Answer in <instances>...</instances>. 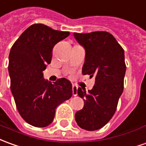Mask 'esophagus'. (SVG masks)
Returning a JSON list of instances; mask_svg holds the SVG:
<instances>
[{
  "label": "esophagus",
  "instance_id": "34e87169",
  "mask_svg": "<svg viewBox=\"0 0 146 146\" xmlns=\"http://www.w3.org/2000/svg\"><path fill=\"white\" fill-rule=\"evenodd\" d=\"M77 88H78V87H77L76 85H74V84H73V94L74 96H76V95H77Z\"/></svg>",
  "mask_w": 146,
  "mask_h": 146
}]
</instances>
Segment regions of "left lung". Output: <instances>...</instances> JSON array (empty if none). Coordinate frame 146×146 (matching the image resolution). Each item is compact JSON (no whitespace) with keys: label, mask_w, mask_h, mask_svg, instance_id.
I'll list each match as a JSON object with an SVG mask.
<instances>
[{"label":"left lung","mask_w":146,"mask_h":146,"mask_svg":"<svg viewBox=\"0 0 146 146\" xmlns=\"http://www.w3.org/2000/svg\"><path fill=\"white\" fill-rule=\"evenodd\" d=\"M85 49L84 75L95 76L92 90L79 88L77 94L84 100L83 108L75 114L77 125L84 130H96L114 115L123 92L126 64L124 50L108 31L74 33Z\"/></svg>","instance_id":"8db88e82"}]
</instances>
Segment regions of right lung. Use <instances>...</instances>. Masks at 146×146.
I'll return each mask as SVG.
<instances>
[{"mask_svg":"<svg viewBox=\"0 0 146 146\" xmlns=\"http://www.w3.org/2000/svg\"><path fill=\"white\" fill-rule=\"evenodd\" d=\"M70 34L35 23L23 31L11 48V91L20 115L31 126H49L57 107L73 95L70 80L60 78L51 84L45 80L42 73L51 62L54 45Z\"/></svg>","mask_w":146,"mask_h":146,"instance_id":"right-lung-1","label":"right lung"}]
</instances>
